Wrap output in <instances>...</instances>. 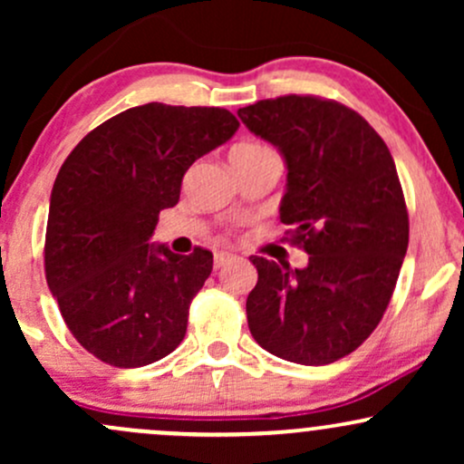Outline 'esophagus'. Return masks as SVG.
Listing matches in <instances>:
<instances>
[{"mask_svg": "<svg viewBox=\"0 0 464 464\" xmlns=\"http://www.w3.org/2000/svg\"><path fill=\"white\" fill-rule=\"evenodd\" d=\"M233 259H236V255H233V253H227V250H218L216 257H214V266H216V268H225V266L231 264Z\"/></svg>", "mask_w": 464, "mask_h": 464, "instance_id": "obj_1", "label": "esophagus"}]
</instances>
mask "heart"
I'll return each mask as SVG.
<instances>
[{
  "label": "heart",
  "instance_id": "1",
  "mask_svg": "<svg viewBox=\"0 0 464 464\" xmlns=\"http://www.w3.org/2000/svg\"><path fill=\"white\" fill-rule=\"evenodd\" d=\"M257 150H270V148L262 146V143H239L236 150H233V154L236 152H257Z\"/></svg>",
  "mask_w": 464,
  "mask_h": 464
}]
</instances>
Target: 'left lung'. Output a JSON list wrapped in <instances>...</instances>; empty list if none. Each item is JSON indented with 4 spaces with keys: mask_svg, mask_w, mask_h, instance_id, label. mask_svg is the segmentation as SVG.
<instances>
[{
    "mask_svg": "<svg viewBox=\"0 0 464 464\" xmlns=\"http://www.w3.org/2000/svg\"><path fill=\"white\" fill-rule=\"evenodd\" d=\"M239 120L279 148L287 189L279 218L310 255L305 268L250 257L246 299L259 347L296 364L344 358L384 316L408 250V209L391 150L360 113L316 95L244 106Z\"/></svg>",
    "mask_w": 464,
    "mask_h": 464,
    "instance_id": "8db88e82",
    "label": "left lung"
}]
</instances>
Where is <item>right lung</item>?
Instances as JSON below:
<instances>
[{
  "mask_svg": "<svg viewBox=\"0 0 464 464\" xmlns=\"http://www.w3.org/2000/svg\"><path fill=\"white\" fill-rule=\"evenodd\" d=\"M218 106L150 102L111 117L73 148L52 188L45 279L89 353L120 369L165 358L188 332L189 305L214 268L211 250L154 246L189 165L231 140Z\"/></svg>",
  "mask_w": 464,
  "mask_h": 464,
  "instance_id": "obj_1",
  "label": "right lung"
}]
</instances>
